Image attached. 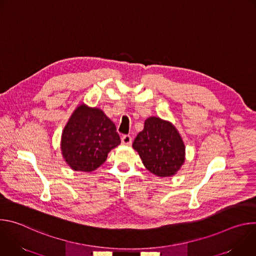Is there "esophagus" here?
Here are the masks:
<instances>
[{"label":"esophagus","mask_w":256,"mask_h":256,"mask_svg":"<svg viewBox=\"0 0 256 256\" xmlns=\"http://www.w3.org/2000/svg\"><path fill=\"white\" fill-rule=\"evenodd\" d=\"M122 144H132V136L130 134H124L122 136Z\"/></svg>","instance_id":"obj_1"}]
</instances>
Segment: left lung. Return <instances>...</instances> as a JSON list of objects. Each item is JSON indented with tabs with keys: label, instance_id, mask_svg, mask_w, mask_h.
<instances>
[{
	"label": "left lung",
	"instance_id": "1",
	"mask_svg": "<svg viewBox=\"0 0 256 256\" xmlns=\"http://www.w3.org/2000/svg\"><path fill=\"white\" fill-rule=\"evenodd\" d=\"M132 148L138 153L144 167L160 177L175 174L184 162V140L170 122L159 118L146 120Z\"/></svg>",
	"mask_w": 256,
	"mask_h": 256
}]
</instances>
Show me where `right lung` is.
<instances>
[{"label": "right lung", "instance_id": "1", "mask_svg": "<svg viewBox=\"0 0 256 256\" xmlns=\"http://www.w3.org/2000/svg\"><path fill=\"white\" fill-rule=\"evenodd\" d=\"M120 144L116 124L103 112L81 105L64 130L60 149L72 170L91 172L104 163L107 154Z\"/></svg>", "mask_w": 256, "mask_h": 256}]
</instances>
